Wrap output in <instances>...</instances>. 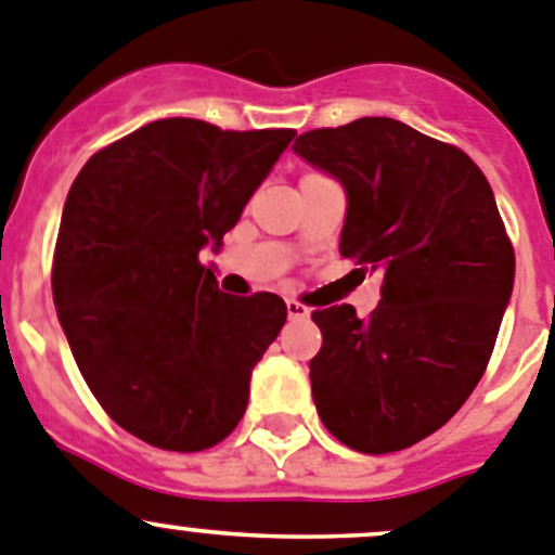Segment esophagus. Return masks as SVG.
Wrapping results in <instances>:
<instances>
[{
	"label": "esophagus",
	"instance_id": "34e87169",
	"mask_svg": "<svg viewBox=\"0 0 555 555\" xmlns=\"http://www.w3.org/2000/svg\"><path fill=\"white\" fill-rule=\"evenodd\" d=\"M287 314H289V320H307L309 307H304L301 301H287Z\"/></svg>",
	"mask_w": 555,
	"mask_h": 555
}]
</instances>
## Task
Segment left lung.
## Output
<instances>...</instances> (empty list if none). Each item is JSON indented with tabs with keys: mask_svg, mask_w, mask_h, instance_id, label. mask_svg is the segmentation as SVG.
Listing matches in <instances>:
<instances>
[{
	"mask_svg": "<svg viewBox=\"0 0 555 555\" xmlns=\"http://www.w3.org/2000/svg\"><path fill=\"white\" fill-rule=\"evenodd\" d=\"M293 147L348 191L341 257L383 276L366 318L350 304L312 312L314 405L345 447L400 452L441 429L488 370L515 248L488 178L454 144L361 117Z\"/></svg>",
	"mask_w": 555,
	"mask_h": 555,
	"instance_id": "obj_1",
	"label": "left lung"
}]
</instances>
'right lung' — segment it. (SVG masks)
Wrapping results in <instances>:
<instances>
[{
	"instance_id": "obj_1",
	"label": "right lung",
	"mask_w": 555,
	"mask_h": 555,
	"mask_svg": "<svg viewBox=\"0 0 555 555\" xmlns=\"http://www.w3.org/2000/svg\"><path fill=\"white\" fill-rule=\"evenodd\" d=\"M293 137L155 120L98 150L67 191L56 314L103 411L150 447L205 452L246 413L287 307L273 293H221L199 251L221 246Z\"/></svg>"
}]
</instances>
